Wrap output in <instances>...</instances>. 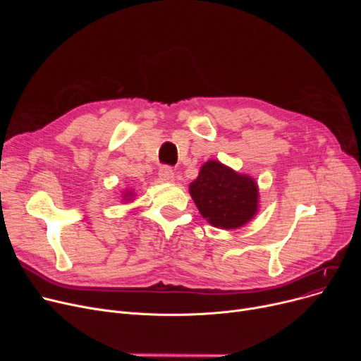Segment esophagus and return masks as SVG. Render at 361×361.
Segmentation results:
<instances>
[{"instance_id": "34e87169", "label": "esophagus", "mask_w": 361, "mask_h": 361, "mask_svg": "<svg viewBox=\"0 0 361 361\" xmlns=\"http://www.w3.org/2000/svg\"><path fill=\"white\" fill-rule=\"evenodd\" d=\"M159 180L164 181V183L174 181V171H173V168L168 166V165L161 166V169H159Z\"/></svg>"}]
</instances>
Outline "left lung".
Returning a JSON list of instances; mask_svg holds the SVG:
<instances>
[{
	"mask_svg": "<svg viewBox=\"0 0 361 361\" xmlns=\"http://www.w3.org/2000/svg\"><path fill=\"white\" fill-rule=\"evenodd\" d=\"M190 195L202 216L216 228H238L257 212L256 183L218 161H207L200 168Z\"/></svg>",
	"mask_w": 361,
	"mask_h": 361,
	"instance_id": "8db88e82",
	"label": "left lung"
}]
</instances>
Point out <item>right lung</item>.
Listing matches in <instances>:
<instances>
[{
    "label": "right lung",
    "mask_w": 361,
    "mask_h": 361,
    "mask_svg": "<svg viewBox=\"0 0 361 361\" xmlns=\"http://www.w3.org/2000/svg\"><path fill=\"white\" fill-rule=\"evenodd\" d=\"M126 196H131V193H128V195H126Z\"/></svg>",
    "instance_id": "add662e5"
}]
</instances>
